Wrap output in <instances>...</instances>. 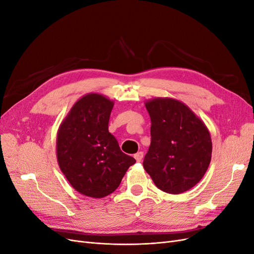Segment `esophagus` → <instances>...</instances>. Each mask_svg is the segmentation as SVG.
<instances>
[{
    "instance_id": "34e87169",
    "label": "esophagus",
    "mask_w": 254,
    "mask_h": 254,
    "mask_svg": "<svg viewBox=\"0 0 254 254\" xmlns=\"http://www.w3.org/2000/svg\"><path fill=\"white\" fill-rule=\"evenodd\" d=\"M143 157H144V153L142 151L136 152L135 155H134V158H135V160L137 161V162H141V161L143 160Z\"/></svg>"
}]
</instances>
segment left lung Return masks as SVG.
<instances>
[{"label": "left lung", "mask_w": 254, "mask_h": 254, "mask_svg": "<svg viewBox=\"0 0 254 254\" xmlns=\"http://www.w3.org/2000/svg\"><path fill=\"white\" fill-rule=\"evenodd\" d=\"M145 106L151 121L145 171L161 190L170 194L189 190L210 165L209 130L188 106L176 99L156 98Z\"/></svg>", "instance_id": "8db88e82"}]
</instances>
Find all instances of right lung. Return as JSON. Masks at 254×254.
Returning <instances> with one entry per match:
<instances>
[{
	"mask_svg": "<svg viewBox=\"0 0 254 254\" xmlns=\"http://www.w3.org/2000/svg\"><path fill=\"white\" fill-rule=\"evenodd\" d=\"M113 102L88 94L76 103L57 135L60 170L80 194L103 198L120 186L134 158L123 152L109 132Z\"/></svg>",
	"mask_w": 254,
	"mask_h": 254,
	"instance_id": "add662e5",
	"label": "right lung"
}]
</instances>
